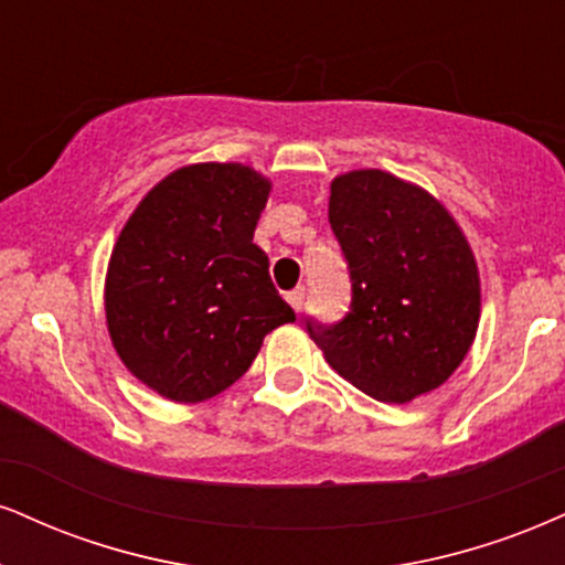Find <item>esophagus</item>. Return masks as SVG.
Segmentation results:
<instances>
[{
    "label": "esophagus",
    "mask_w": 565,
    "mask_h": 565,
    "mask_svg": "<svg viewBox=\"0 0 565 565\" xmlns=\"http://www.w3.org/2000/svg\"><path fill=\"white\" fill-rule=\"evenodd\" d=\"M287 302H289L291 308H295L297 312H300V310H302V302H305V287H297V289L287 291Z\"/></svg>",
    "instance_id": "1"
}]
</instances>
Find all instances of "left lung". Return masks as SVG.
I'll return each instance as SVG.
<instances>
[{
	"mask_svg": "<svg viewBox=\"0 0 565 565\" xmlns=\"http://www.w3.org/2000/svg\"><path fill=\"white\" fill-rule=\"evenodd\" d=\"M329 223L352 281L350 312L308 321L326 363L379 403L437 390L477 339L481 284L466 234L418 183L363 168L337 175Z\"/></svg>",
	"mask_w": 565,
	"mask_h": 565,
	"instance_id": "obj_1",
	"label": "left lung"
}]
</instances>
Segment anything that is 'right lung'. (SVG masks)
I'll return each instance as SVG.
<instances>
[{
    "instance_id": "1",
    "label": "right lung",
    "mask_w": 565,
    "mask_h": 565,
    "mask_svg": "<svg viewBox=\"0 0 565 565\" xmlns=\"http://www.w3.org/2000/svg\"><path fill=\"white\" fill-rule=\"evenodd\" d=\"M270 181L242 162H194L145 194L105 278L113 348L173 403H202L247 373L265 334L295 321L253 242Z\"/></svg>"
}]
</instances>
